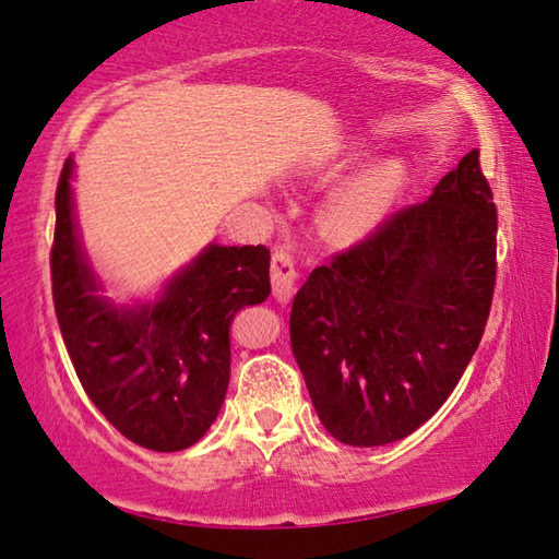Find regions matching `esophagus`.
Returning a JSON list of instances; mask_svg holds the SVG:
<instances>
[{"label": "esophagus", "instance_id": "34e87169", "mask_svg": "<svg viewBox=\"0 0 559 559\" xmlns=\"http://www.w3.org/2000/svg\"><path fill=\"white\" fill-rule=\"evenodd\" d=\"M296 281H298V271H296L294 255H290L286 248H278L271 259V286L278 304H288L296 290Z\"/></svg>", "mask_w": 559, "mask_h": 559}]
</instances>
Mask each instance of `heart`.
<instances>
[{
  "label": "heart",
  "mask_w": 559,
  "mask_h": 559,
  "mask_svg": "<svg viewBox=\"0 0 559 559\" xmlns=\"http://www.w3.org/2000/svg\"><path fill=\"white\" fill-rule=\"evenodd\" d=\"M353 154V152H350ZM405 166L383 162L343 183L325 203L323 224L343 241H358L383 224L405 186Z\"/></svg>",
  "instance_id": "b5f03b06"
}]
</instances>
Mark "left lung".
Instances as JSON below:
<instances>
[{"label":"left lung","instance_id":"8db88e82","mask_svg":"<svg viewBox=\"0 0 559 559\" xmlns=\"http://www.w3.org/2000/svg\"><path fill=\"white\" fill-rule=\"evenodd\" d=\"M495 214L477 148L300 286L290 345L323 428L388 445L432 418L480 345L495 290Z\"/></svg>","mask_w":559,"mask_h":559}]
</instances>
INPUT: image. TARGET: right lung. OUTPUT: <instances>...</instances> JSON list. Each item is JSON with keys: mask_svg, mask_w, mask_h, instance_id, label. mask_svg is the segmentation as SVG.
<instances>
[{"mask_svg": "<svg viewBox=\"0 0 559 559\" xmlns=\"http://www.w3.org/2000/svg\"><path fill=\"white\" fill-rule=\"evenodd\" d=\"M74 158L57 186L51 294L79 383L123 438L156 453L199 442L224 405L231 376L228 328L271 294L265 246L209 243L144 304L106 296L79 238Z\"/></svg>", "mask_w": 559, "mask_h": 559, "instance_id": "right-lung-1", "label": "right lung"}]
</instances>
